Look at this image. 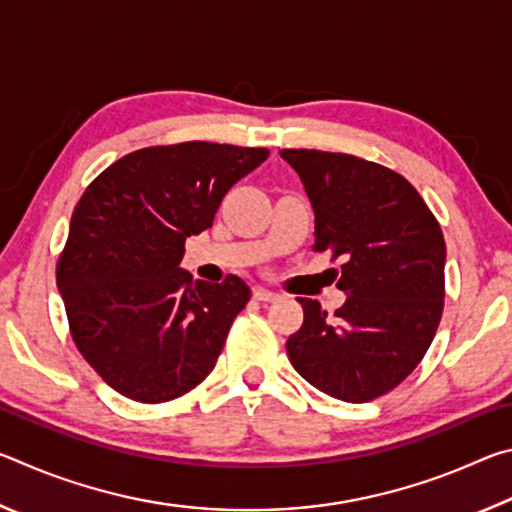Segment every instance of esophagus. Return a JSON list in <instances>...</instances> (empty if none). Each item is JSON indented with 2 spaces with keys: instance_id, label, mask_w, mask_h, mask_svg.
Wrapping results in <instances>:
<instances>
[{
  "instance_id": "34e87169",
  "label": "esophagus",
  "mask_w": 512,
  "mask_h": 512,
  "mask_svg": "<svg viewBox=\"0 0 512 512\" xmlns=\"http://www.w3.org/2000/svg\"><path fill=\"white\" fill-rule=\"evenodd\" d=\"M253 296H255V300L273 302V300L280 298V293H275V291H271V289H264V287H255V289H253Z\"/></svg>"
}]
</instances>
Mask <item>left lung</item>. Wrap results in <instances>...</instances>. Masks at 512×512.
Returning <instances> with one entry per match:
<instances>
[{
  "instance_id": "8db88e82",
  "label": "left lung",
  "mask_w": 512,
  "mask_h": 512,
  "mask_svg": "<svg viewBox=\"0 0 512 512\" xmlns=\"http://www.w3.org/2000/svg\"><path fill=\"white\" fill-rule=\"evenodd\" d=\"M314 207V250L341 259L343 307L327 318L298 298L305 320L287 339L291 366L318 391L370 402L422 361L445 300L443 230L409 180L348 153L284 149Z\"/></svg>"
}]
</instances>
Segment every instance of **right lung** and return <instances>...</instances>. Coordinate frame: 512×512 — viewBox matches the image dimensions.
Returning <instances> with one entry per match:
<instances>
[{
  "label": "right lung",
  "instance_id": "obj_1",
  "mask_svg": "<svg viewBox=\"0 0 512 512\" xmlns=\"http://www.w3.org/2000/svg\"><path fill=\"white\" fill-rule=\"evenodd\" d=\"M266 158L232 144L151 146L85 189L56 282L76 348L117 393L169 402L216 366L250 287L237 275L192 282L185 241L212 228L228 189Z\"/></svg>",
  "mask_w": 512,
  "mask_h": 512
}]
</instances>
